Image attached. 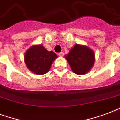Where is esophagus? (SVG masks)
Masks as SVG:
<instances>
[{
  "mask_svg": "<svg viewBox=\"0 0 120 120\" xmlns=\"http://www.w3.org/2000/svg\"><path fill=\"white\" fill-rule=\"evenodd\" d=\"M58 55H59V56H63L64 55V53L63 52H60L58 53Z\"/></svg>",
  "mask_w": 120,
  "mask_h": 120,
  "instance_id": "1",
  "label": "esophagus"
}]
</instances>
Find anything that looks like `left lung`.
<instances>
[{
	"label": "left lung",
	"instance_id": "1",
	"mask_svg": "<svg viewBox=\"0 0 120 120\" xmlns=\"http://www.w3.org/2000/svg\"><path fill=\"white\" fill-rule=\"evenodd\" d=\"M65 58L73 72L84 75L90 71L95 61V55L92 49L86 45L75 44Z\"/></svg>",
	"mask_w": 120,
	"mask_h": 120
}]
</instances>
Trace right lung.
Wrapping results in <instances>:
<instances>
[{
  "label": "right lung",
  "instance_id": "right-lung-1",
  "mask_svg": "<svg viewBox=\"0 0 120 120\" xmlns=\"http://www.w3.org/2000/svg\"><path fill=\"white\" fill-rule=\"evenodd\" d=\"M58 57L53 51H48L43 45L30 47L24 54V62L27 68L37 75H43L50 70L53 62Z\"/></svg>",
  "mask_w": 120,
  "mask_h": 120
}]
</instances>
